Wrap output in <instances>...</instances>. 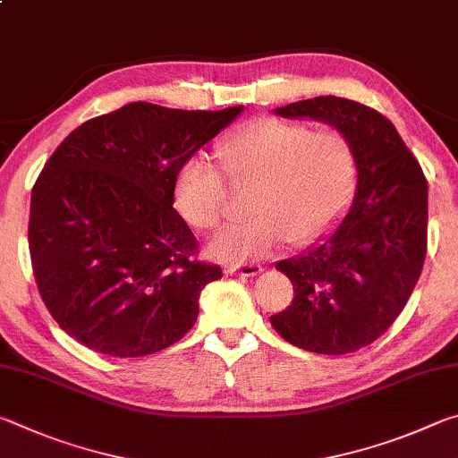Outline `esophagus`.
Returning <instances> with one entry per match:
<instances>
[{
  "mask_svg": "<svg viewBox=\"0 0 458 458\" xmlns=\"http://www.w3.org/2000/svg\"><path fill=\"white\" fill-rule=\"evenodd\" d=\"M229 274H242L245 277H253V276H259L263 267L259 263H233V266L227 267Z\"/></svg>",
  "mask_w": 458,
  "mask_h": 458,
  "instance_id": "34e87169",
  "label": "esophagus"
}]
</instances>
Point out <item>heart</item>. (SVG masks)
Segmentation results:
<instances>
[{
  "label": "heart",
  "mask_w": 458,
  "mask_h": 458,
  "mask_svg": "<svg viewBox=\"0 0 458 458\" xmlns=\"http://www.w3.org/2000/svg\"><path fill=\"white\" fill-rule=\"evenodd\" d=\"M215 157L231 189H247L250 219L231 225L208 250L216 259H258L287 239L306 245L322 237L344 213L356 189L358 163L346 134L334 126L259 118L216 144ZM203 158L176 168L173 199L191 227L211 231L221 223L229 191Z\"/></svg>",
  "instance_id": "1"
}]
</instances>
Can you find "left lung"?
<instances>
[{
  "mask_svg": "<svg viewBox=\"0 0 458 458\" xmlns=\"http://www.w3.org/2000/svg\"><path fill=\"white\" fill-rule=\"evenodd\" d=\"M276 114L322 120L346 134L358 187L330 237L276 266L292 279L295 295L271 316V326L301 350L350 354L394 324L419 282L427 255V179L394 124L364 104L318 96Z\"/></svg>",
  "mask_w": 458,
  "mask_h": 458,
  "instance_id": "1",
  "label": "left lung"
}]
</instances>
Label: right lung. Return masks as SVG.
<instances>
[{
    "instance_id": "add662e5",
    "label": "right lung",
    "mask_w": 458,
    "mask_h": 458,
    "mask_svg": "<svg viewBox=\"0 0 458 458\" xmlns=\"http://www.w3.org/2000/svg\"><path fill=\"white\" fill-rule=\"evenodd\" d=\"M243 106L131 102L72 131L31 189L28 242L47 311L100 354L139 358L179 342L221 267L173 207L174 173Z\"/></svg>"
}]
</instances>
